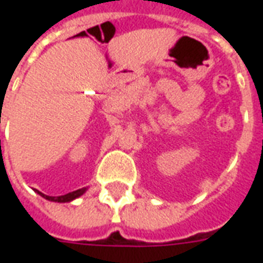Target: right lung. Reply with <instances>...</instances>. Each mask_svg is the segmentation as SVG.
I'll return each mask as SVG.
<instances>
[{"label": "right lung", "instance_id": "add662e5", "mask_svg": "<svg viewBox=\"0 0 263 263\" xmlns=\"http://www.w3.org/2000/svg\"><path fill=\"white\" fill-rule=\"evenodd\" d=\"M86 192V187L79 189V190H76V192H71V193H67L65 196H58V197H52V196H46V194L39 193L42 197H45L46 200H50V201H58V203H67V201H71V200H74L79 196Z\"/></svg>", "mask_w": 263, "mask_h": 263}]
</instances>
